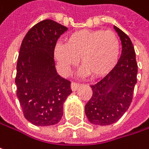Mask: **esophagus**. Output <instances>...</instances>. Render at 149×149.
Segmentation results:
<instances>
[{"label": "esophagus", "mask_w": 149, "mask_h": 149, "mask_svg": "<svg viewBox=\"0 0 149 149\" xmlns=\"http://www.w3.org/2000/svg\"><path fill=\"white\" fill-rule=\"evenodd\" d=\"M80 86V84H78V83H76V82H72V84H71V87H72V90L75 91H77V89H78V87Z\"/></svg>", "instance_id": "esophagus-1"}]
</instances>
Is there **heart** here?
Segmentation results:
<instances>
[{
    "label": "heart",
    "instance_id": "obj_1",
    "mask_svg": "<svg viewBox=\"0 0 149 149\" xmlns=\"http://www.w3.org/2000/svg\"><path fill=\"white\" fill-rule=\"evenodd\" d=\"M120 42L111 31L79 30L65 39V45H57L55 58L63 72H68L78 58L84 73L97 77L109 73L116 65Z\"/></svg>",
    "mask_w": 149,
    "mask_h": 149
}]
</instances>
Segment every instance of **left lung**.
<instances>
[{
    "mask_svg": "<svg viewBox=\"0 0 149 149\" xmlns=\"http://www.w3.org/2000/svg\"><path fill=\"white\" fill-rule=\"evenodd\" d=\"M122 41V54L116 66L97 84L91 85L92 96L85 104L88 120L96 125H109L128 110L137 82V63L130 37L114 26Z\"/></svg>",
    "mask_w": 149,
    "mask_h": 149,
    "instance_id": "8db88e82",
    "label": "left lung"
}]
</instances>
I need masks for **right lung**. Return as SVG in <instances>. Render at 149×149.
Wrapping results in <instances>:
<instances>
[{"instance_id":"1","label":"right lung","mask_w":149,"mask_h":149,"mask_svg":"<svg viewBox=\"0 0 149 149\" xmlns=\"http://www.w3.org/2000/svg\"><path fill=\"white\" fill-rule=\"evenodd\" d=\"M67 27L44 19L34 25L20 45L15 84L25 118L36 126L58 123L63 104L72 92L71 82L57 73L54 49Z\"/></svg>"}]
</instances>
